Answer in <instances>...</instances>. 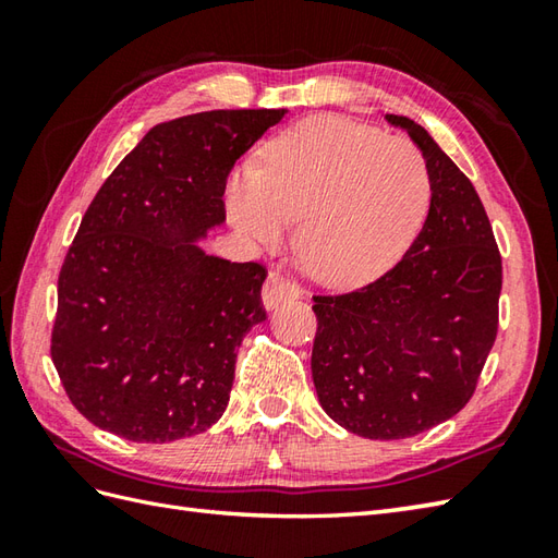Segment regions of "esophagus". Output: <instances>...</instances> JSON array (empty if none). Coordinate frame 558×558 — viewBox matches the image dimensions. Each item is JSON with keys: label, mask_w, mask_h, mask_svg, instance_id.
Wrapping results in <instances>:
<instances>
[{"label": "esophagus", "mask_w": 558, "mask_h": 558, "mask_svg": "<svg viewBox=\"0 0 558 558\" xmlns=\"http://www.w3.org/2000/svg\"><path fill=\"white\" fill-rule=\"evenodd\" d=\"M302 294V288L298 282L290 280L288 276H282L280 270H270L268 278L264 282V304L266 310H276L280 302L286 300H298Z\"/></svg>", "instance_id": "esophagus-1"}]
</instances>
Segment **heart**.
Segmentation results:
<instances>
[{
  "label": "heart",
  "mask_w": 558,
  "mask_h": 558,
  "mask_svg": "<svg viewBox=\"0 0 558 558\" xmlns=\"http://www.w3.org/2000/svg\"><path fill=\"white\" fill-rule=\"evenodd\" d=\"M230 213L258 244L298 220L300 264L328 286H360L405 252L432 184L410 141L340 117H312L270 141L260 170L230 182Z\"/></svg>",
  "instance_id": "1"
}]
</instances>
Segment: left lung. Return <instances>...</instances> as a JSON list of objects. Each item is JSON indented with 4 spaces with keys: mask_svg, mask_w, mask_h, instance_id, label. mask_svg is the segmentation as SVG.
I'll list each match as a JSON object with an SVG mask.
<instances>
[{
    "mask_svg": "<svg viewBox=\"0 0 558 558\" xmlns=\"http://www.w3.org/2000/svg\"><path fill=\"white\" fill-rule=\"evenodd\" d=\"M432 204L398 264L369 286L314 294L312 376L330 420L364 438H408L475 393L499 330L501 254L475 186L408 117Z\"/></svg>",
    "mask_w": 558,
    "mask_h": 558,
    "instance_id": "left-lung-1",
    "label": "left lung"
}]
</instances>
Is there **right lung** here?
<instances>
[{
  "mask_svg": "<svg viewBox=\"0 0 558 558\" xmlns=\"http://www.w3.org/2000/svg\"><path fill=\"white\" fill-rule=\"evenodd\" d=\"M286 110H213L156 124L83 216L57 280L50 354L100 429L168 444L228 408L236 348L266 318L258 260L206 256L230 170Z\"/></svg>",
  "mask_w": 558,
  "mask_h": 558,
  "instance_id": "add662e5",
  "label": "right lung"
}]
</instances>
